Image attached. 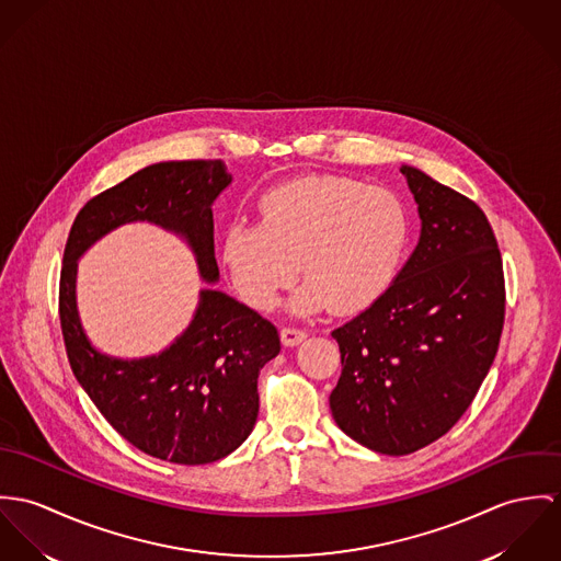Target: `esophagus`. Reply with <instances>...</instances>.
Returning a JSON list of instances; mask_svg holds the SVG:
<instances>
[{
	"label": "esophagus",
	"mask_w": 561,
	"mask_h": 561,
	"mask_svg": "<svg viewBox=\"0 0 561 561\" xmlns=\"http://www.w3.org/2000/svg\"><path fill=\"white\" fill-rule=\"evenodd\" d=\"M306 331H301V329H295V327H284L282 331H279V337H282V344L284 346H297L299 342H304L306 340Z\"/></svg>",
	"instance_id": "esophagus-1"
}]
</instances>
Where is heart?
Here are the masks:
<instances>
[{
    "label": "heart",
    "instance_id": "b5f03b06",
    "mask_svg": "<svg viewBox=\"0 0 561 561\" xmlns=\"http://www.w3.org/2000/svg\"><path fill=\"white\" fill-rule=\"evenodd\" d=\"M257 213L260 224L228 226L221 251L237 293L255 310L277 306L297 264L306 286L293 310H366L400 275L413 239L407 202L351 176L288 181L260 197Z\"/></svg>",
    "mask_w": 561,
    "mask_h": 561
}]
</instances>
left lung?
Here are the masks:
<instances>
[{"instance_id": "1", "label": "left lung", "mask_w": 561, "mask_h": 561, "mask_svg": "<svg viewBox=\"0 0 561 561\" xmlns=\"http://www.w3.org/2000/svg\"><path fill=\"white\" fill-rule=\"evenodd\" d=\"M422 217L420 243L366 311L331 335L342 374L335 424L378 454H413L451 426L493 366L505 318L495 232L467 195L402 165Z\"/></svg>"}]
</instances>
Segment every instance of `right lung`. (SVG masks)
<instances>
[{
	"mask_svg": "<svg viewBox=\"0 0 561 561\" xmlns=\"http://www.w3.org/2000/svg\"><path fill=\"white\" fill-rule=\"evenodd\" d=\"M221 159L144 168L77 213L60 271V324L68 364L90 400L130 445L176 465H208L234 451L257 417V374L279 353L273 322L219 290H202L187 331L161 355L121 362L96 353L75 308L77 257L126 221L183 234L204 279L219 271L213 199L230 185Z\"/></svg>",
	"mask_w": 561,
	"mask_h": 561,
	"instance_id": "obj_1",
	"label": "right lung"
}]
</instances>
